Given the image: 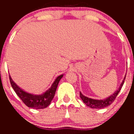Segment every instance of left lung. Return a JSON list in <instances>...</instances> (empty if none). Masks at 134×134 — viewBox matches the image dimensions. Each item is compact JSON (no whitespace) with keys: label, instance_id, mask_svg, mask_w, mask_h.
I'll list each match as a JSON object with an SVG mask.
<instances>
[{"label":"left lung","instance_id":"1","mask_svg":"<svg viewBox=\"0 0 134 134\" xmlns=\"http://www.w3.org/2000/svg\"><path fill=\"white\" fill-rule=\"evenodd\" d=\"M126 78V75L125 76V78H124L123 80L121 82V85H120L119 87L117 89V90H116L111 95L109 96L107 98H104V99L102 100H97V99H93V98H88V97H86L83 94H82V93L80 92V97L82 98V100H83V103L86 104V105H87L89 107L91 108H96V109H102L104 108H106L107 106H109L110 104H111L112 102L114 101V100L115 99L116 97L117 96V94H119V91H121V88H122V86L124 84V82H125Z\"/></svg>","mask_w":134,"mask_h":134}]
</instances>
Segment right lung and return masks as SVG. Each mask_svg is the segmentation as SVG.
<instances>
[{
    "label": "right lung",
    "instance_id": "1",
    "mask_svg": "<svg viewBox=\"0 0 134 134\" xmlns=\"http://www.w3.org/2000/svg\"><path fill=\"white\" fill-rule=\"evenodd\" d=\"M63 75H59L56 78L54 82L52 83L51 87L48 90L40 94H35L32 93H30L24 91L23 89L17 86L14 81L12 80L9 75V81L12 88L16 93L19 97L22 100L23 102L28 107L32 108L40 109H44L51 104V101L54 97L58 85L59 80L62 79Z\"/></svg>",
    "mask_w": 134,
    "mask_h": 134
}]
</instances>
